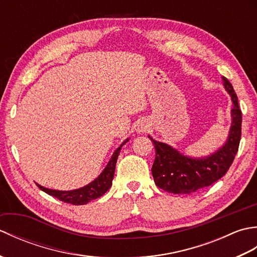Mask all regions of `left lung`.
Wrapping results in <instances>:
<instances>
[{
	"label": "left lung",
	"instance_id": "obj_1",
	"mask_svg": "<svg viewBox=\"0 0 257 257\" xmlns=\"http://www.w3.org/2000/svg\"><path fill=\"white\" fill-rule=\"evenodd\" d=\"M222 79L233 101L232 124L226 143L210 156L190 158L181 155L171 146L154 140L149 136L156 149V159L151 171L158 188L173 194H189L209 187L230 169L241 140L242 111L232 84L225 77Z\"/></svg>",
	"mask_w": 257,
	"mask_h": 257
}]
</instances>
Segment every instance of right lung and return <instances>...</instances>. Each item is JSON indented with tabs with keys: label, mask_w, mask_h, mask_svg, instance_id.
<instances>
[{
	"label": "right lung",
	"mask_w": 257,
	"mask_h": 257,
	"mask_svg": "<svg viewBox=\"0 0 257 257\" xmlns=\"http://www.w3.org/2000/svg\"><path fill=\"white\" fill-rule=\"evenodd\" d=\"M128 139L119 147V148L113 152L110 160H109L107 167L103 169V171L99 174V177L95 179L94 181L90 182L89 184L85 185L83 188L72 190V191H58V190H52L42 187V185L37 184V187L42 191H44L45 193L50 194L54 198L61 200L65 203H70L73 205H83L87 204L91 200H95L100 198L101 195L105 194L109 188L112 184V179L114 174V169H116V163L119 156L120 149L121 147L127 143Z\"/></svg>",
	"instance_id": "right-lung-1"
}]
</instances>
